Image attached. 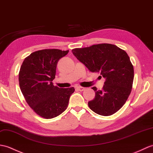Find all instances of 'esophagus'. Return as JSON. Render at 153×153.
I'll return each instance as SVG.
<instances>
[{
  "label": "esophagus",
  "instance_id": "1",
  "mask_svg": "<svg viewBox=\"0 0 153 153\" xmlns=\"http://www.w3.org/2000/svg\"><path fill=\"white\" fill-rule=\"evenodd\" d=\"M76 88L79 91H83L85 89V88H84L83 87H77Z\"/></svg>",
  "mask_w": 153,
  "mask_h": 153
}]
</instances>
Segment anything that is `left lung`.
Returning <instances> with one entry per match:
<instances>
[{
	"label": "left lung",
	"instance_id": "8db88e82",
	"mask_svg": "<svg viewBox=\"0 0 153 153\" xmlns=\"http://www.w3.org/2000/svg\"><path fill=\"white\" fill-rule=\"evenodd\" d=\"M72 51L91 72L100 73L105 79L102 90L92 88L96 94L88 102V107L103 116L118 111L128 98L134 81V67L126 52L110 44L76 48Z\"/></svg>",
	"mask_w": 153,
	"mask_h": 153
}]
</instances>
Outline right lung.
<instances>
[{"label":"right lung","instance_id":"1","mask_svg":"<svg viewBox=\"0 0 153 153\" xmlns=\"http://www.w3.org/2000/svg\"><path fill=\"white\" fill-rule=\"evenodd\" d=\"M69 50L45 49L32 53L25 59L19 73L20 89L28 105L37 115L52 119L68 107L74 87L62 88L53 85L56 65Z\"/></svg>","mask_w":153,"mask_h":153}]
</instances>
